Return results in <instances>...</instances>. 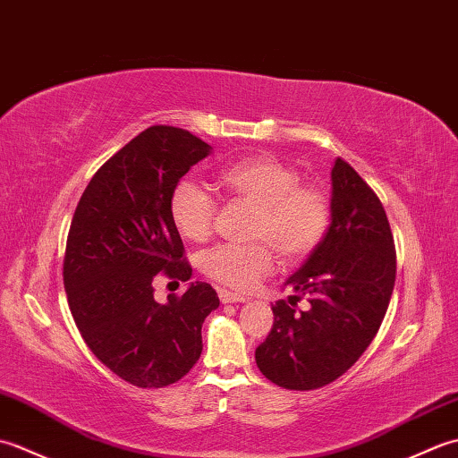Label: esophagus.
I'll return each mask as SVG.
<instances>
[{"label": "esophagus", "mask_w": 458, "mask_h": 458, "mask_svg": "<svg viewBox=\"0 0 458 458\" xmlns=\"http://www.w3.org/2000/svg\"><path fill=\"white\" fill-rule=\"evenodd\" d=\"M218 297L222 303H246L248 301V297L232 293V291H228V289H218Z\"/></svg>", "instance_id": "obj_1"}]
</instances>
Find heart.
<instances>
[{
	"instance_id": "b5f03b06",
	"label": "heart",
	"mask_w": 458,
	"mask_h": 458,
	"mask_svg": "<svg viewBox=\"0 0 458 458\" xmlns=\"http://www.w3.org/2000/svg\"><path fill=\"white\" fill-rule=\"evenodd\" d=\"M218 189L256 207L251 240H261L284 261L307 258L323 242L330 224L327 194L299 184V173L267 155L242 159L222 169ZM169 216L182 238L202 242L210 234L216 202L197 182L182 181L169 200ZM200 271L218 284L248 291L274 267V254L266 244H220L204 251Z\"/></svg>"
}]
</instances>
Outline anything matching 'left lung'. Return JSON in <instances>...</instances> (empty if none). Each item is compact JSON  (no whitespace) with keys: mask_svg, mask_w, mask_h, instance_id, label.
<instances>
[{"mask_svg":"<svg viewBox=\"0 0 458 458\" xmlns=\"http://www.w3.org/2000/svg\"><path fill=\"white\" fill-rule=\"evenodd\" d=\"M395 284L394 236L382 202L343 159L330 171V224L291 276L256 348L259 372L287 390H317L343 376L372 343ZM307 296L299 314L288 303Z\"/></svg>","mask_w":458,"mask_h":458,"instance_id":"left-lung-1","label":"left lung"}]
</instances>
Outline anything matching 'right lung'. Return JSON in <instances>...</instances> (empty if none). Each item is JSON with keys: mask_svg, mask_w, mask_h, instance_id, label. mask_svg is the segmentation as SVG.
Instances as JSON below:
<instances>
[{"mask_svg": "<svg viewBox=\"0 0 458 458\" xmlns=\"http://www.w3.org/2000/svg\"><path fill=\"white\" fill-rule=\"evenodd\" d=\"M212 148L192 133L153 125L106 161L82 192L64 254L68 307L84 343L115 376L138 387L174 384L197 364L200 328L220 305L208 284L157 303L161 271L189 281L169 200Z\"/></svg>", "mask_w": 458, "mask_h": 458, "instance_id": "add662e5", "label": "right lung"}]
</instances>
